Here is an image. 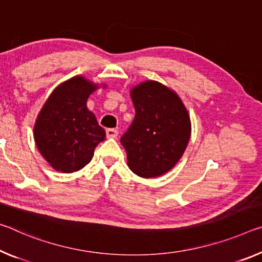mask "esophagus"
Listing matches in <instances>:
<instances>
[{"mask_svg":"<svg viewBox=\"0 0 262 262\" xmlns=\"http://www.w3.org/2000/svg\"><path fill=\"white\" fill-rule=\"evenodd\" d=\"M106 135H107V138L114 139V138H116V136H118V130L113 129V128H108V129L106 130Z\"/></svg>","mask_w":262,"mask_h":262,"instance_id":"esophagus-1","label":"esophagus"}]
</instances>
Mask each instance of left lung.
Returning <instances> with one entry per match:
<instances>
[{
    "label": "left lung",
    "instance_id": "8db88e82",
    "mask_svg": "<svg viewBox=\"0 0 262 262\" xmlns=\"http://www.w3.org/2000/svg\"><path fill=\"white\" fill-rule=\"evenodd\" d=\"M135 118L121 138L128 167L143 178L159 177L181 160L191 135L188 110L175 91L155 80L130 90Z\"/></svg>",
    "mask_w": 262,
    "mask_h": 262
}]
</instances>
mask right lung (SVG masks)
I'll use <instances>...</instances> for the list:
<instances>
[{"label":"right lung","mask_w":262,"mask_h":262,"mask_svg":"<svg viewBox=\"0 0 262 262\" xmlns=\"http://www.w3.org/2000/svg\"><path fill=\"white\" fill-rule=\"evenodd\" d=\"M105 84L82 76L68 79L49 95L37 115L34 138L39 152L57 171L70 173L89 164L94 149L106 139L87 99Z\"/></svg>","instance_id":"1"}]
</instances>
